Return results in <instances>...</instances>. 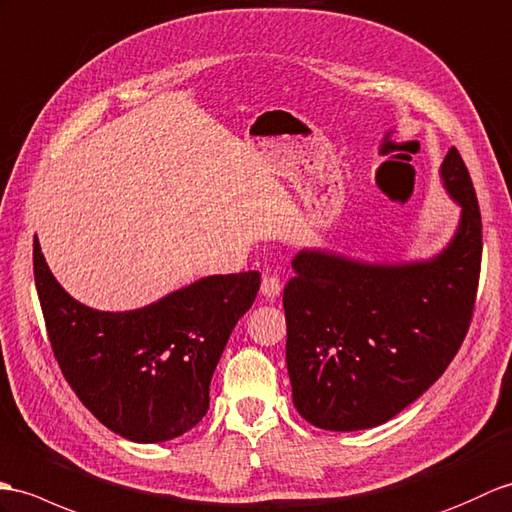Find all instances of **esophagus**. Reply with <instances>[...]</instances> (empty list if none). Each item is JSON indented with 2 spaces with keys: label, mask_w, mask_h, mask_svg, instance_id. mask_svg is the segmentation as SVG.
Returning a JSON list of instances; mask_svg holds the SVG:
<instances>
[{
  "label": "esophagus",
  "mask_w": 512,
  "mask_h": 512,
  "mask_svg": "<svg viewBox=\"0 0 512 512\" xmlns=\"http://www.w3.org/2000/svg\"><path fill=\"white\" fill-rule=\"evenodd\" d=\"M281 292V281L275 275H266L261 281V294H264L266 301H275Z\"/></svg>",
  "instance_id": "34e87169"
}]
</instances>
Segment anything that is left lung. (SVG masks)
I'll use <instances>...</instances> for the list:
<instances>
[{
  "mask_svg": "<svg viewBox=\"0 0 512 512\" xmlns=\"http://www.w3.org/2000/svg\"><path fill=\"white\" fill-rule=\"evenodd\" d=\"M443 185L462 207L443 253L410 264H366L301 251L283 290L285 362L301 417L353 432L417 401L465 340L480 281L482 218L465 161L449 148Z\"/></svg>",
  "mask_w": 512,
  "mask_h": 512,
  "instance_id": "obj_1",
  "label": "left lung"
}]
</instances>
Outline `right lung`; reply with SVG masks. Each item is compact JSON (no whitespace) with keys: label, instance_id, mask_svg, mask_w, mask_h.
<instances>
[{"label":"right lung","instance_id":"1","mask_svg":"<svg viewBox=\"0 0 512 512\" xmlns=\"http://www.w3.org/2000/svg\"><path fill=\"white\" fill-rule=\"evenodd\" d=\"M37 283L54 358L109 430L135 443L181 436L209 410L227 340L259 290V272L205 277L133 312H98L61 288L34 237Z\"/></svg>","mask_w":512,"mask_h":512}]
</instances>
